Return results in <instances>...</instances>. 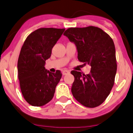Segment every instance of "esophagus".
<instances>
[{
  "label": "esophagus",
  "instance_id": "34e87169",
  "mask_svg": "<svg viewBox=\"0 0 133 133\" xmlns=\"http://www.w3.org/2000/svg\"><path fill=\"white\" fill-rule=\"evenodd\" d=\"M70 73V71L68 70H63L62 72V74L63 75H67V74H68Z\"/></svg>",
  "mask_w": 133,
  "mask_h": 133
}]
</instances>
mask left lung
<instances>
[{
  "label": "left lung",
  "mask_w": 133,
  "mask_h": 133,
  "mask_svg": "<svg viewBox=\"0 0 133 133\" xmlns=\"http://www.w3.org/2000/svg\"><path fill=\"white\" fill-rule=\"evenodd\" d=\"M76 45L78 59L91 65L89 74L72 70L75 77L72 92L77 101L88 108L102 104L115 82L117 60L114 41L96 26L69 28L63 34Z\"/></svg>",
  "instance_id": "left-lung-1"
}]
</instances>
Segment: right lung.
<instances>
[{"instance_id":"obj_1","label":"right lung","mask_w":133,"mask_h":133,"mask_svg":"<svg viewBox=\"0 0 133 133\" xmlns=\"http://www.w3.org/2000/svg\"><path fill=\"white\" fill-rule=\"evenodd\" d=\"M65 30L38 28L27 37L21 48L18 61L19 85L23 98L32 106H44L53 98L62 74L60 70L50 72L44 65Z\"/></svg>"}]
</instances>
